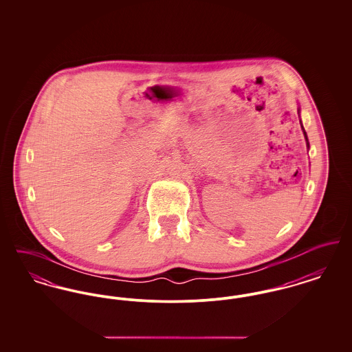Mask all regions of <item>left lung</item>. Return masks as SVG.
I'll return each mask as SVG.
<instances>
[{"mask_svg":"<svg viewBox=\"0 0 352 352\" xmlns=\"http://www.w3.org/2000/svg\"><path fill=\"white\" fill-rule=\"evenodd\" d=\"M298 112H300V109H298ZM302 126V122H301ZM302 131H303V135H305V140H306V144H307V148H309V140H307V134L305 132V129H303V126H302Z\"/></svg>","mask_w":352,"mask_h":352,"instance_id":"left-lung-1","label":"left lung"}]
</instances>
